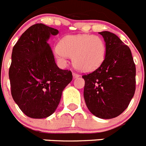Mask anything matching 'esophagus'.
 Listing matches in <instances>:
<instances>
[{"label":"esophagus","instance_id":"esophagus-1","mask_svg":"<svg viewBox=\"0 0 146 146\" xmlns=\"http://www.w3.org/2000/svg\"><path fill=\"white\" fill-rule=\"evenodd\" d=\"M72 75H73L74 78H77V77H80L79 74H77V73H75V72H73V73H72Z\"/></svg>","mask_w":146,"mask_h":146}]
</instances>
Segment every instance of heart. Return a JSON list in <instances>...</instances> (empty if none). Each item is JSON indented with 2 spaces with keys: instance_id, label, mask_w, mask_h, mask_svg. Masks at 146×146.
<instances>
[{
  "instance_id": "obj_1",
  "label": "heart",
  "mask_w": 146,
  "mask_h": 146,
  "mask_svg": "<svg viewBox=\"0 0 146 146\" xmlns=\"http://www.w3.org/2000/svg\"><path fill=\"white\" fill-rule=\"evenodd\" d=\"M105 44L101 37L79 34L64 37L55 49V56L60 64L72 57L73 65L81 72H92L99 68L105 56Z\"/></svg>"
}]
</instances>
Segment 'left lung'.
<instances>
[{"label":"left lung","mask_w":146,"mask_h":146,"mask_svg":"<svg viewBox=\"0 0 146 146\" xmlns=\"http://www.w3.org/2000/svg\"><path fill=\"white\" fill-rule=\"evenodd\" d=\"M106 45L104 61L96 70L82 76L84 99L89 111L110 119L124 111L135 91L136 69L131 50L116 35L99 32Z\"/></svg>","instance_id":"obj_1"}]
</instances>
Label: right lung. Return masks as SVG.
Wrapping results in <instances>:
<instances>
[{
    "mask_svg": "<svg viewBox=\"0 0 146 146\" xmlns=\"http://www.w3.org/2000/svg\"><path fill=\"white\" fill-rule=\"evenodd\" d=\"M58 31L42 23L27 29L13 47L9 68L11 92L23 113L45 118L57 109L72 72L59 69L47 43Z\"/></svg>",
    "mask_w": 146,
    "mask_h": 146,
    "instance_id": "obj_1",
    "label": "right lung"
}]
</instances>
